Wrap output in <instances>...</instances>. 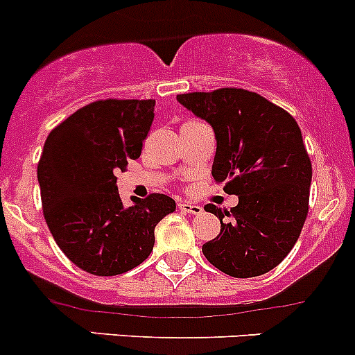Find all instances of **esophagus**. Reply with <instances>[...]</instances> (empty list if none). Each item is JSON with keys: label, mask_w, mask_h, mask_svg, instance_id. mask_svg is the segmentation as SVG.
I'll return each instance as SVG.
<instances>
[{"label": "esophagus", "mask_w": 355, "mask_h": 355, "mask_svg": "<svg viewBox=\"0 0 355 355\" xmlns=\"http://www.w3.org/2000/svg\"><path fill=\"white\" fill-rule=\"evenodd\" d=\"M178 207H179V210L184 211V214H193V215L202 214V210H203V208L200 207V205H196V203H188V202H179Z\"/></svg>", "instance_id": "34e87169"}]
</instances>
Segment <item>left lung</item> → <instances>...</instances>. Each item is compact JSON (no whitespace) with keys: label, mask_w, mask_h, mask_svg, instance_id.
Instances as JSON below:
<instances>
[{"label":"left lung","mask_w":355,"mask_h":355,"mask_svg":"<svg viewBox=\"0 0 355 355\" xmlns=\"http://www.w3.org/2000/svg\"><path fill=\"white\" fill-rule=\"evenodd\" d=\"M186 109L211 124L217 138L211 176L239 203L205 210L220 232L203 244L205 258L227 275L250 279L291 253L309 210L311 159L295 119L257 92L236 87L179 94Z\"/></svg>","instance_id":"left-lung-1"}]
</instances>
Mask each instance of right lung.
<instances>
[{
	"instance_id": "right-lung-1",
	"label": "right lung",
	"mask_w": 355,
	"mask_h": 355,
	"mask_svg": "<svg viewBox=\"0 0 355 355\" xmlns=\"http://www.w3.org/2000/svg\"><path fill=\"white\" fill-rule=\"evenodd\" d=\"M155 101L102 98L58 124L37 164L44 218L83 272L112 277L150 257L155 225L176 210L162 193L123 207L116 174L141 155Z\"/></svg>"
}]
</instances>
